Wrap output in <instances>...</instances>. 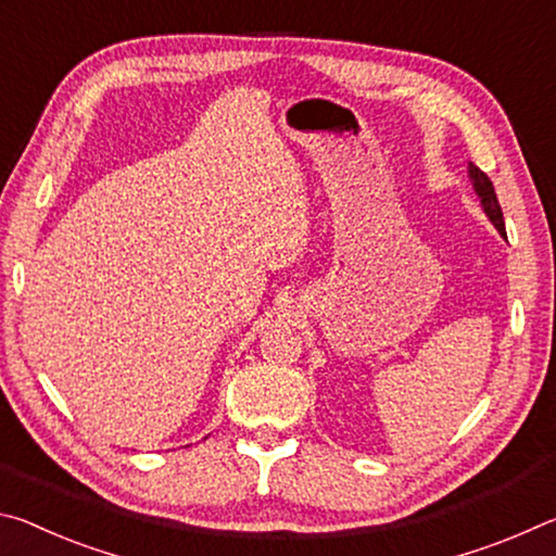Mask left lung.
Returning a JSON list of instances; mask_svg holds the SVG:
<instances>
[{"instance_id": "1", "label": "left lung", "mask_w": 556, "mask_h": 556, "mask_svg": "<svg viewBox=\"0 0 556 556\" xmlns=\"http://www.w3.org/2000/svg\"><path fill=\"white\" fill-rule=\"evenodd\" d=\"M468 174H470V181H473V188L478 193V199L483 203V211L488 213V218L493 220V225L497 228V232L505 235V223H503V211H501V203H497V195H495V188L491 184V178H488L481 168L470 164L468 166Z\"/></svg>"}]
</instances>
